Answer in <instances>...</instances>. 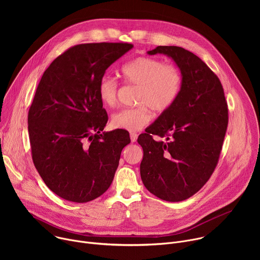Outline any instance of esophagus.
Segmentation results:
<instances>
[{
  "label": "esophagus",
  "mask_w": 260,
  "mask_h": 260,
  "mask_svg": "<svg viewBox=\"0 0 260 260\" xmlns=\"http://www.w3.org/2000/svg\"><path fill=\"white\" fill-rule=\"evenodd\" d=\"M137 139H138V134H136V133H131V141H132L133 143H135V142L137 141Z\"/></svg>",
  "instance_id": "obj_1"
}]
</instances>
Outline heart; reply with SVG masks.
I'll use <instances>...</instances> for the list:
<instances>
[{
	"instance_id": "1",
	"label": "heart",
	"mask_w": 260,
	"mask_h": 260,
	"mask_svg": "<svg viewBox=\"0 0 260 260\" xmlns=\"http://www.w3.org/2000/svg\"><path fill=\"white\" fill-rule=\"evenodd\" d=\"M120 75L123 80L138 86L137 107L123 109L111 118L115 128L137 132L151 119V108L161 113L172 107L177 100L182 84L179 69L173 64H166L162 60L152 57H138L125 63ZM98 94L107 107H114L117 102V82L103 77L98 84Z\"/></svg>"
}]
</instances>
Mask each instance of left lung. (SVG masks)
Returning <instances> with one entry per match:
<instances>
[{"label": "left lung", "mask_w": 260, "mask_h": 260, "mask_svg": "<svg viewBox=\"0 0 260 260\" xmlns=\"http://www.w3.org/2000/svg\"><path fill=\"white\" fill-rule=\"evenodd\" d=\"M172 58L180 70V93L171 108L141 134L140 173L145 187L168 202L197 193L213 174L229 123L224 91L218 77L196 54L178 46L147 51ZM152 134L166 136L155 141Z\"/></svg>", "instance_id": "1"}]
</instances>
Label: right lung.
Listing matches in <instances>:
<instances>
[{
    "label": "right lung",
    "instance_id": "right-lung-1",
    "mask_svg": "<svg viewBox=\"0 0 260 260\" xmlns=\"http://www.w3.org/2000/svg\"><path fill=\"white\" fill-rule=\"evenodd\" d=\"M128 43L76 45L56 57L37 87L27 124L34 165L63 200L86 203L113 181L124 129L103 132L108 115L98 94L106 70L129 51Z\"/></svg>",
    "mask_w": 260,
    "mask_h": 260
}]
</instances>
